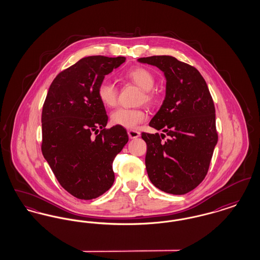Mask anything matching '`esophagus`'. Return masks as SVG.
Instances as JSON below:
<instances>
[{
    "instance_id": "esophagus-1",
    "label": "esophagus",
    "mask_w": 260,
    "mask_h": 260,
    "mask_svg": "<svg viewBox=\"0 0 260 260\" xmlns=\"http://www.w3.org/2000/svg\"><path fill=\"white\" fill-rule=\"evenodd\" d=\"M127 135L129 136V138L135 139V138H137V137H139V136H140V133H139V132H137V131L129 129V131H127Z\"/></svg>"
}]
</instances>
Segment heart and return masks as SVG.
Segmentation results:
<instances>
[{"mask_svg":"<svg viewBox=\"0 0 260 260\" xmlns=\"http://www.w3.org/2000/svg\"><path fill=\"white\" fill-rule=\"evenodd\" d=\"M124 78L143 89L140 98L141 103L144 102L147 105H154L157 102L158 95L153 88L155 85V76L147 68L142 66L133 67L124 73ZM96 93L104 106L114 107L117 104L119 95L118 87L110 81H101L96 88ZM146 119V113L139 108L131 109L121 107L112 112L110 116L112 124L125 128H134Z\"/></svg>","mask_w":260,"mask_h":260,"instance_id":"b5f03b06","label":"heart"}]
</instances>
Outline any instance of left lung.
<instances>
[{"instance_id": "obj_1", "label": "left lung", "mask_w": 260, "mask_h": 260, "mask_svg": "<svg viewBox=\"0 0 260 260\" xmlns=\"http://www.w3.org/2000/svg\"><path fill=\"white\" fill-rule=\"evenodd\" d=\"M138 61L161 69L167 79L166 99L149 125L161 134L142 133L147 144L146 171L161 191L183 195L206 177L218 140L215 108L208 85L198 70L170 55Z\"/></svg>"}]
</instances>
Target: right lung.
Instances as JSON below:
<instances>
[{"label": "right lung", "instance_id": "obj_1", "mask_svg": "<svg viewBox=\"0 0 260 260\" xmlns=\"http://www.w3.org/2000/svg\"><path fill=\"white\" fill-rule=\"evenodd\" d=\"M125 57L87 56L52 81L42 111V153L59 184L91 200L115 180L113 161L128 141L123 126L105 128L108 116L96 88Z\"/></svg>", "mask_w": 260, "mask_h": 260}]
</instances>
